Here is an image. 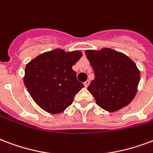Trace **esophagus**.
<instances>
[{
    "label": "esophagus",
    "mask_w": 153,
    "mask_h": 153,
    "mask_svg": "<svg viewBox=\"0 0 153 153\" xmlns=\"http://www.w3.org/2000/svg\"><path fill=\"white\" fill-rule=\"evenodd\" d=\"M89 83H90V81H89V80H87L86 82H84V86H85L86 88H88V86L89 85Z\"/></svg>",
    "instance_id": "esophagus-1"
}]
</instances>
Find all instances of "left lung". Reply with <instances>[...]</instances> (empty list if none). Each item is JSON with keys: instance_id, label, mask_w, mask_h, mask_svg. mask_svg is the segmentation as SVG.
<instances>
[{"instance_id": "8db88e82", "label": "left lung", "mask_w": 153, "mask_h": 153, "mask_svg": "<svg viewBox=\"0 0 153 153\" xmlns=\"http://www.w3.org/2000/svg\"><path fill=\"white\" fill-rule=\"evenodd\" d=\"M85 53L95 75L88 90L97 105L109 112L129 105L140 80L136 65L125 54L110 48L87 50Z\"/></svg>"}]
</instances>
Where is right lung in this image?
I'll use <instances>...</instances> for the list:
<instances>
[{"instance_id":"obj_1","label":"right lung","mask_w":153,"mask_h":153,"mask_svg":"<svg viewBox=\"0 0 153 153\" xmlns=\"http://www.w3.org/2000/svg\"><path fill=\"white\" fill-rule=\"evenodd\" d=\"M82 56L79 51L65 53L57 48L40 54L26 65L25 87L42 109L57 114L72 104L84 87L72 70Z\"/></svg>"}]
</instances>
